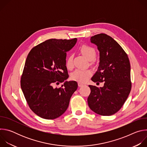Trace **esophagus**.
<instances>
[{
  "label": "esophagus",
  "mask_w": 147,
  "mask_h": 147,
  "mask_svg": "<svg viewBox=\"0 0 147 147\" xmlns=\"http://www.w3.org/2000/svg\"><path fill=\"white\" fill-rule=\"evenodd\" d=\"M78 87H82L84 86V84H82L81 82H78Z\"/></svg>",
  "instance_id": "esophagus-1"
}]
</instances>
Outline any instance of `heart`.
<instances>
[{
  "instance_id": "1",
  "label": "heart",
  "mask_w": 147,
  "mask_h": 147,
  "mask_svg": "<svg viewBox=\"0 0 147 147\" xmlns=\"http://www.w3.org/2000/svg\"><path fill=\"white\" fill-rule=\"evenodd\" d=\"M81 53L88 60H93L96 56V51L95 49L90 46L83 45L80 48ZM66 67L69 70L73 69V56H70L66 61ZM92 75V71L90 70H81L77 69L75 70L71 75V78L73 80L79 82L84 83L88 78Z\"/></svg>"
}]
</instances>
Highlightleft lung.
Returning <instances> with one entry per match:
<instances>
[{"instance_id":"obj_1","label":"left lung","mask_w":147,"mask_h":147,"mask_svg":"<svg viewBox=\"0 0 147 147\" xmlns=\"http://www.w3.org/2000/svg\"><path fill=\"white\" fill-rule=\"evenodd\" d=\"M90 40L99 51V66L91 80L105 82L100 88L89 86L88 104L95 113L111 116L120 109L131 91L129 59L117 42L105 34L95 35Z\"/></svg>"}]
</instances>
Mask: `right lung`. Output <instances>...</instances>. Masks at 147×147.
I'll return each instance as SVG.
<instances>
[{"mask_svg": "<svg viewBox=\"0 0 147 147\" xmlns=\"http://www.w3.org/2000/svg\"><path fill=\"white\" fill-rule=\"evenodd\" d=\"M77 39H50L29 52L21 77V88L30 109L38 116L54 119L67 110L71 96L77 90L75 81H67L66 52ZM64 82L60 88L54 83Z\"/></svg>", "mask_w": 147, "mask_h": 147, "instance_id": "1", "label": "right lung"}]
</instances>
